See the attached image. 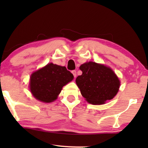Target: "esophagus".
<instances>
[{"mask_svg": "<svg viewBox=\"0 0 148 148\" xmlns=\"http://www.w3.org/2000/svg\"><path fill=\"white\" fill-rule=\"evenodd\" d=\"M71 73H73V76L75 77H76V75H77V72H76V71H75V70L72 71Z\"/></svg>", "mask_w": 148, "mask_h": 148, "instance_id": "esophagus-1", "label": "esophagus"}]
</instances>
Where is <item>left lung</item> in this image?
Instances as JSON below:
<instances>
[{"label": "left lung", "mask_w": 148, "mask_h": 148, "mask_svg": "<svg viewBox=\"0 0 148 148\" xmlns=\"http://www.w3.org/2000/svg\"><path fill=\"white\" fill-rule=\"evenodd\" d=\"M79 69L82 75L76 78V84L88 102L103 104L118 93L120 81L110 67L90 61L82 64Z\"/></svg>", "instance_id": "8db88e82"}]
</instances>
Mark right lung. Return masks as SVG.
I'll use <instances>...</instances> for the list:
<instances>
[{
	"label": "right lung",
	"instance_id": "add662e5",
	"mask_svg": "<svg viewBox=\"0 0 148 148\" xmlns=\"http://www.w3.org/2000/svg\"><path fill=\"white\" fill-rule=\"evenodd\" d=\"M73 77L65 66L49 63L31 75L29 89L38 100L52 102L57 99L62 87L71 82Z\"/></svg>",
	"mask_w": 148,
	"mask_h": 148
}]
</instances>
